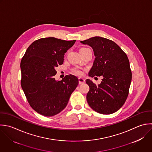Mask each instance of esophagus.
<instances>
[{
  "instance_id": "1",
  "label": "esophagus",
  "mask_w": 152,
  "mask_h": 152,
  "mask_svg": "<svg viewBox=\"0 0 152 152\" xmlns=\"http://www.w3.org/2000/svg\"><path fill=\"white\" fill-rule=\"evenodd\" d=\"M85 82V80L83 78H82V77L79 78V83L80 85L82 84V83H84Z\"/></svg>"
}]
</instances>
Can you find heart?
I'll return each mask as SVG.
<instances>
[{
  "mask_svg": "<svg viewBox=\"0 0 152 152\" xmlns=\"http://www.w3.org/2000/svg\"><path fill=\"white\" fill-rule=\"evenodd\" d=\"M88 49V48H86V47H82L80 49V52L82 51H84L85 50ZM73 73L76 75H79V76H81L83 75V71L79 69H77V68H75V69H73Z\"/></svg>",
  "mask_w": 152,
  "mask_h": 152,
  "instance_id": "b5f03b06",
  "label": "heart"
}]
</instances>
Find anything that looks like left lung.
Here are the masks:
<instances>
[{"label": "left lung", "instance_id": "obj_1", "mask_svg": "<svg viewBox=\"0 0 152 152\" xmlns=\"http://www.w3.org/2000/svg\"><path fill=\"white\" fill-rule=\"evenodd\" d=\"M80 42L90 45L95 56L89 76H103L98 86L86 79L89 86L87 102L98 113L113 114L121 108L129 95L132 73L127 56L107 38L94 37Z\"/></svg>", "mask_w": 152, "mask_h": 152}]
</instances>
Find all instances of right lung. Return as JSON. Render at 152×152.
Returning <instances> with one entry per match:
<instances>
[{
    "mask_svg": "<svg viewBox=\"0 0 152 152\" xmlns=\"http://www.w3.org/2000/svg\"><path fill=\"white\" fill-rule=\"evenodd\" d=\"M76 40L54 37L34 41L20 61L21 87L32 108L46 117L63 110L79 83L76 76L66 75L61 80L54 78L55 68L61 65L64 56Z\"/></svg>",
    "mask_w": 152,
    "mask_h": 152,
    "instance_id": "1",
    "label": "right lung"
}]
</instances>
